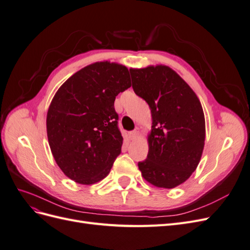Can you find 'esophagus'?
<instances>
[{
	"mask_svg": "<svg viewBox=\"0 0 250 250\" xmlns=\"http://www.w3.org/2000/svg\"><path fill=\"white\" fill-rule=\"evenodd\" d=\"M139 135H140V129H139V128H135V129H134L133 131H131V132L129 133V137H130L131 140L137 139V138L139 137Z\"/></svg>",
	"mask_w": 250,
	"mask_h": 250,
	"instance_id": "1",
	"label": "esophagus"
}]
</instances>
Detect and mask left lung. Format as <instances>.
Listing matches in <instances>:
<instances>
[{"label":"left lung","mask_w":250,"mask_h":250,"mask_svg":"<svg viewBox=\"0 0 250 250\" xmlns=\"http://www.w3.org/2000/svg\"><path fill=\"white\" fill-rule=\"evenodd\" d=\"M134 93L151 110L147 158L142 176L157 188H173L192 175L202 155L206 120L194 90L167 65L130 69Z\"/></svg>","instance_id":"left-lung-1"}]
</instances>
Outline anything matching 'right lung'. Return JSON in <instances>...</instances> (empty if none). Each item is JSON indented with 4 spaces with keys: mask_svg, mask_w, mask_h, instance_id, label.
Instances as JSON below:
<instances>
[{
    "mask_svg": "<svg viewBox=\"0 0 250 250\" xmlns=\"http://www.w3.org/2000/svg\"><path fill=\"white\" fill-rule=\"evenodd\" d=\"M130 86L125 65L100 62L83 67L58 88L47 113V134L65 176L93 185L108 175L123 144L113 104Z\"/></svg>",
    "mask_w": 250,
    "mask_h": 250,
    "instance_id": "1",
    "label": "right lung"
}]
</instances>
